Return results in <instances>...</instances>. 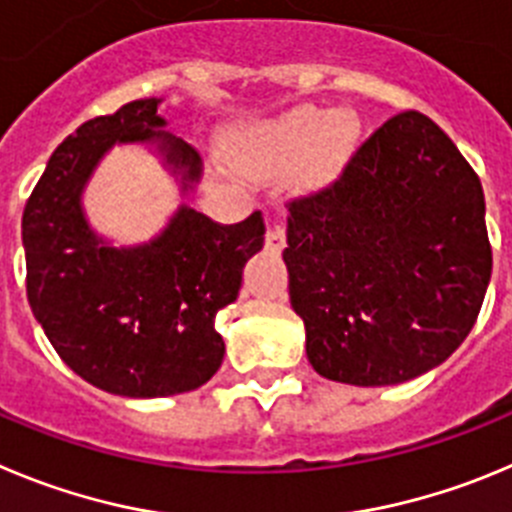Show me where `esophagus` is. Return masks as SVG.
<instances>
[{
  "instance_id": "1",
  "label": "esophagus",
  "mask_w": 512,
  "mask_h": 512,
  "mask_svg": "<svg viewBox=\"0 0 512 512\" xmlns=\"http://www.w3.org/2000/svg\"><path fill=\"white\" fill-rule=\"evenodd\" d=\"M267 247L273 252H280L285 247V229L280 224H273L267 229Z\"/></svg>"
}]
</instances>
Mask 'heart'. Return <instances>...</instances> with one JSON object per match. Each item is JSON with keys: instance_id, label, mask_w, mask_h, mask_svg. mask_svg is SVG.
I'll return each instance as SVG.
<instances>
[{"instance_id": "1", "label": "heart", "mask_w": 512, "mask_h": 512, "mask_svg": "<svg viewBox=\"0 0 512 512\" xmlns=\"http://www.w3.org/2000/svg\"><path fill=\"white\" fill-rule=\"evenodd\" d=\"M354 142V124L321 107H293L265 122H255L234 137V163L255 178L280 176L313 153V173L334 176Z\"/></svg>"}]
</instances>
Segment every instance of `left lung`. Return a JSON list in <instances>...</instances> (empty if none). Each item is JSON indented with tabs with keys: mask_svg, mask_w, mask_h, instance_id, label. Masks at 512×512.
<instances>
[{
	"mask_svg": "<svg viewBox=\"0 0 512 512\" xmlns=\"http://www.w3.org/2000/svg\"><path fill=\"white\" fill-rule=\"evenodd\" d=\"M283 260L313 370L359 388L413 380L454 354L485 301L480 178L439 124L398 114L334 186L290 204Z\"/></svg>",
	"mask_w": 512,
	"mask_h": 512,
	"instance_id": "8db88e82",
	"label": "left lung"
}]
</instances>
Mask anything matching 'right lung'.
I'll return each mask as SVG.
<instances>
[{
    "instance_id": "right-lung-1",
    "label": "right lung",
    "mask_w": 512,
    "mask_h": 512,
    "mask_svg": "<svg viewBox=\"0 0 512 512\" xmlns=\"http://www.w3.org/2000/svg\"><path fill=\"white\" fill-rule=\"evenodd\" d=\"M160 104L137 99L81 124L55 147L22 214L35 319L78 377L122 398L188 393L214 377L224 359L216 313L237 301L242 270L265 242L260 211L222 227L186 204L204 165L165 130ZM127 144L177 178L182 206L155 238L117 246L90 227L83 191L100 160Z\"/></svg>"
}]
</instances>
